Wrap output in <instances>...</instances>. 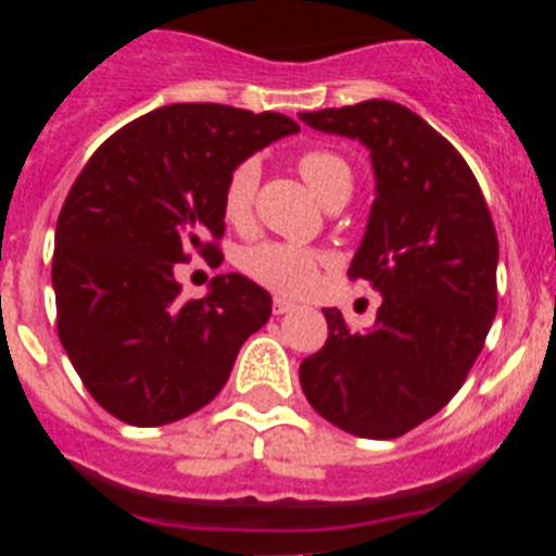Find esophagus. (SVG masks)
<instances>
[{
    "label": "esophagus",
    "mask_w": 556,
    "mask_h": 556,
    "mask_svg": "<svg viewBox=\"0 0 556 556\" xmlns=\"http://www.w3.org/2000/svg\"><path fill=\"white\" fill-rule=\"evenodd\" d=\"M294 308L292 301H287V298H275L273 301V314H289Z\"/></svg>",
    "instance_id": "esophagus-1"
}]
</instances>
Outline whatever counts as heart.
I'll list each match as a JSON object with an SVG mask.
<instances>
[{"label":"heart","instance_id":"obj_1","mask_svg":"<svg viewBox=\"0 0 556 556\" xmlns=\"http://www.w3.org/2000/svg\"><path fill=\"white\" fill-rule=\"evenodd\" d=\"M301 178L306 180L314 198L326 203L339 191H351L353 172L348 161L333 150H306L294 161ZM255 184L258 166L255 161H242L230 169L223 186V217L233 228H244L253 217ZM326 264L320 250L303 248L292 242H255L239 253V269L250 281L262 283L278 294H303L317 281V269Z\"/></svg>","mask_w":556,"mask_h":556}]
</instances>
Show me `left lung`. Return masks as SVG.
Returning a JSON list of instances; mask_svg holds the SVG:
<instances>
[{"instance_id": "obj_1", "label": "left lung", "mask_w": 556, "mask_h": 556, "mask_svg": "<svg viewBox=\"0 0 556 556\" xmlns=\"http://www.w3.org/2000/svg\"><path fill=\"white\" fill-rule=\"evenodd\" d=\"M301 119L370 150L376 200L348 278L384 294L367 333L323 312L328 339L303 358L301 387L328 424L395 440L448 404L484 348L498 308L493 217L456 147L406 105L367 100Z\"/></svg>"}]
</instances>
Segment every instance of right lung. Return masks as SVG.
Returning a JSON list of instances; mask_svg holds the SVG:
<instances>
[{
  "label": "right lung",
  "mask_w": 556,
  "mask_h": 556,
  "mask_svg": "<svg viewBox=\"0 0 556 556\" xmlns=\"http://www.w3.org/2000/svg\"><path fill=\"white\" fill-rule=\"evenodd\" d=\"M298 130L273 111L164 105L102 141L68 189L52 255L58 337L122 424L164 426L203 409L269 320V294L242 275L184 301L175 267L191 250L217 262L230 169Z\"/></svg>",
  "instance_id": "add662e5"
}]
</instances>
